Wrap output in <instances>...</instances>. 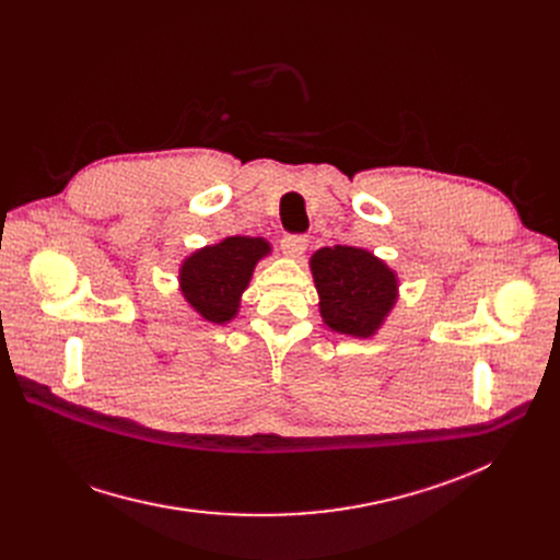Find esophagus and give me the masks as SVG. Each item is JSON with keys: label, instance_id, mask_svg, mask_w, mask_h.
Instances as JSON below:
<instances>
[{"label": "esophagus", "instance_id": "1", "mask_svg": "<svg viewBox=\"0 0 560 560\" xmlns=\"http://www.w3.org/2000/svg\"><path fill=\"white\" fill-rule=\"evenodd\" d=\"M306 247H308L306 235H285V238L281 241V249L290 258H302Z\"/></svg>", "mask_w": 560, "mask_h": 560}]
</instances>
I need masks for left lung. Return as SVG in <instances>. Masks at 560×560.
<instances>
[{"label":"left lung","instance_id":"left-lung-1","mask_svg":"<svg viewBox=\"0 0 560 560\" xmlns=\"http://www.w3.org/2000/svg\"><path fill=\"white\" fill-rule=\"evenodd\" d=\"M319 315L331 331L370 338L397 302V275L372 252L334 245L311 256Z\"/></svg>","mask_w":560,"mask_h":560}]
</instances>
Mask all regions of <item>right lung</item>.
I'll return each mask as SVG.
<instances>
[{"label":"right lung","mask_w":560,"mask_h":560,"mask_svg":"<svg viewBox=\"0 0 560 560\" xmlns=\"http://www.w3.org/2000/svg\"><path fill=\"white\" fill-rule=\"evenodd\" d=\"M272 252L265 238L231 235L218 245L192 252L179 268V288L192 311L206 322L224 325L238 315L256 262Z\"/></svg>","instance_id":"1"}]
</instances>
